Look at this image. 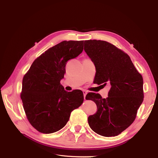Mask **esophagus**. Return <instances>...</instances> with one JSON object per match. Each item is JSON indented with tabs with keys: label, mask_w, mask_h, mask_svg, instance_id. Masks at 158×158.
<instances>
[{
	"label": "esophagus",
	"mask_w": 158,
	"mask_h": 158,
	"mask_svg": "<svg viewBox=\"0 0 158 158\" xmlns=\"http://www.w3.org/2000/svg\"><path fill=\"white\" fill-rule=\"evenodd\" d=\"M83 94H84V99H85V95H86V94H87V91L83 90Z\"/></svg>",
	"instance_id": "34e87169"
}]
</instances>
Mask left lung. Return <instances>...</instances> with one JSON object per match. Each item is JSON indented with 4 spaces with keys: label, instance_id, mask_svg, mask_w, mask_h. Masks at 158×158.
Listing matches in <instances>:
<instances>
[{
    "label": "left lung",
    "instance_id": "obj_1",
    "mask_svg": "<svg viewBox=\"0 0 158 158\" xmlns=\"http://www.w3.org/2000/svg\"><path fill=\"white\" fill-rule=\"evenodd\" d=\"M84 51L95 65L94 83L111 87L107 98L92 92L86 95L85 99L98 107L96 113L89 116L88 124L99 135L117 136L134 122L142 103V76L130 56L107 41H84Z\"/></svg>",
    "mask_w": 158,
    "mask_h": 158
}]
</instances>
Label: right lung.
Returning <instances> with one entry per match:
<instances>
[{
    "label": "right lung",
    "mask_w": 158,
    "mask_h": 158,
    "mask_svg": "<svg viewBox=\"0 0 158 158\" xmlns=\"http://www.w3.org/2000/svg\"><path fill=\"white\" fill-rule=\"evenodd\" d=\"M84 41H63L37 58L23 76L21 99L28 121L41 133L63 128L84 102L80 89L66 92L60 84L69 60L82 53Z\"/></svg>",
    "instance_id": "1"
}]
</instances>
